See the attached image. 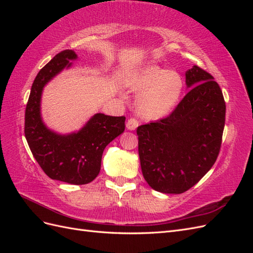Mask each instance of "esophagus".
<instances>
[{"mask_svg": "<svg viewBox=\"0 0 253 253\" xmlns=\"http://www.w3.org/2000/svg\"><path fill=\"white\" fill-rule=\"evenodd\" d=\"M139 125V121L137 120L136 118H129L126 122V127L127 129H131V131H133V129H136V127L138 126Z\"/></svg>", "mask_w": 253, "mask_h": 253, "instance_id": "obj_1", "label": "esophagus"}]
</instances>
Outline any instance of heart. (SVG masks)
I'll use <instances>...</instances> for the list:
<instances>
[{
  "label": "heart",
  "instance_id": "1",
  "mask_svg": "<svg viewBox=\"0 0 253 253\" xmlns=\"http://www.w3.org/2000/svg\"><path fill=\"white\" fill-rule=\"evenodd\" d=\"M132 86L142 91L136 101L137 111L145 118L154 119L169 113L177 103L182 79L177 72L150 65L133 79Z\"/></svg>",
  "mask_w": 253,
  "mask_h": 253
}]
</instances>
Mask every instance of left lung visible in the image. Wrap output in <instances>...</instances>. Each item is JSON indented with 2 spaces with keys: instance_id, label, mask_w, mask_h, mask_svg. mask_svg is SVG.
<instances>
[{
  "instance_id": "obj_1",
  "label": "left lung",
  "mask_w": 253,
  "mask_h": 253,
  "mask_svg": "<svg viewBox=\"0 0 253 253\" xmlns=\"http://www.w3.org/2000/svg\"><path fill=\"white\" fill-rule=\"evenodd\" d=\"M213 76L198 66L186 73L189 89L167 117L137 127L144 179L158 192L180 194L216 162L226 103Z\"/></svg>"
}]
</instances>
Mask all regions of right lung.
I'll list each match as a JSON object with an SVG mask.
<instances>
[{
    "label": "right lung",
    "instance_id": "obj_1",
    "mask_svg": "<svg viewBox=\"0 0 253 253\" xmlns=\"http://www.w3.org/2000/svg\"><path fill=\"white\" fill-rule=\"evenodd\" d=\"M77 55L66 49L38 73L25 110L24 133L37 163L49 178L72 185H86L100 172L102 153L126 128V117L96 114L78 133L58 135L44 126L40 115L42 89L53 76L71 66Z\"/></svg>",
    "mask_w": 253,
    "mask_h": 253
}]
</instances>
